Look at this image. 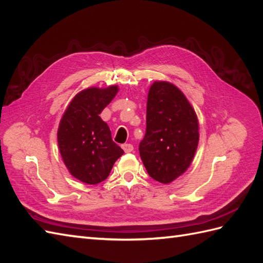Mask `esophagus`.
I'll use <instances>...</instances> for the list:
<instances>
[{
	"instance_id": "1",
	"label": "esophagus",
	"mask_w": 263,
	"mask_h": 263,
	"mask_svg": "<svg viewBox=\"0 0 263 263\" xmlns=\"http://www.w3.org/2000/svg\"><path fill=\"white\" fill-rule=\"evenodd\" d=\"M121 148L124 149L125 153H130L134 149V146L132 144H124V145H121Z\"/></svg>"
}]
</instances>
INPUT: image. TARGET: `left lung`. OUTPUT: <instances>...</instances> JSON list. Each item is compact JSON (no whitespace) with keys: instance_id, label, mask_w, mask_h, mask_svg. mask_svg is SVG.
Returning <instances> with one entry per match:
<instances>
[{"instance_id":"obj_1","label":"left lung","mask_w":263,"mask_h":263,"mask_svg":"<svg viewBox=\"0 0 263 263\" xmlns=\"http://www.w3.org/2000/svg\"><path fill=\"white\" fill-rule=\"evenodd\" d=\"M197 116L173 83L155 81L147 97L146 133L139 155L154 180L168 184L189 168L198 144Z\"/></svg>"}]
</instances>
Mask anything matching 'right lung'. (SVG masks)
Instances as JSON below:
<instances>
[{"instance_id": "obj_1", "label": "right lung", "mask_w": 263, "mask_h": 263, "mask_svg": "<svg viewBox=\"0 0 263 263\" xmlns=\"http://www.w3.org/2000/svg\"><path fill=\"white\" fill-rule=\"evenodd\" d=\"M117 92V86L85 89L74 96L60 120L58 145L61 157L70 174L86 184L105 181L124 154L99 116Z\"/></svg>"}]
</instances>
